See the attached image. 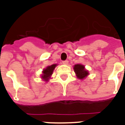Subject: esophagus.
<instances>
[{
    "instance_id": "1",
    "label": "esophagus",
    "mask_w": 125,
    "mask_h": 125,
    "mask_svg": "<svg viewBox=\"0 0 125 125\" xmlns=\"http://www.w3.org/2000/svg\"><path fill=\"white\" fill-rule=\"evenodd\" d=\"M62 64H68V61H62Z\"/></svg>"
}]
</instances>
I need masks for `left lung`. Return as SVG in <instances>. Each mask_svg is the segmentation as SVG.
I'll use <instances>...</instances> for the list:
<instances>
[{
  "label": "left lung",
  "instance_id": "1",
  "mask_svg": "<svg viewBox=\"0 0 125 125\" xmlns=\"http://www.w3.org/2000/svg\"><path fill=\"white\" fill-rule=\"evenodd\" d=\"M73 70L77 78L80 80H83L84 78H85L89 74V72L85 68V66L80 64H75L73 66Z\"/></svg>",
  "mask_w": 125,
  "mask_h": 125
}]
</instances>
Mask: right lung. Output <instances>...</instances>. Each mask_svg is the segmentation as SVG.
Masks as SVG:
<instances>
[{
    "instance_id": "add662e5",
    "label": "right lung",
    "mask_w": 125,
    "mask_h": 125,
    "mask_svg": "<svg viewBox=\"0 0 125 125\" xmlns=\"http://www.w3.org/2000/svg\"><path fill=\"white\" fill-rule=\"evenodd\" d=\"M57 64H54L51 66H48L47 67H46L45 69L43 70L42 71V73L41 78L43 81L47 82L49 81V80L51 78L52 73L53 72V70L55 69V68L57 66Z\"/></svg>"
}]
</instances>
